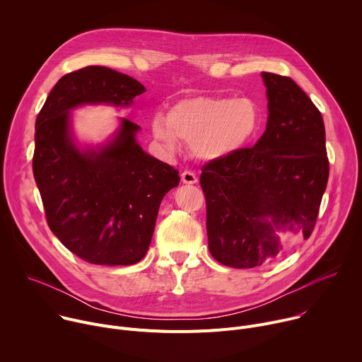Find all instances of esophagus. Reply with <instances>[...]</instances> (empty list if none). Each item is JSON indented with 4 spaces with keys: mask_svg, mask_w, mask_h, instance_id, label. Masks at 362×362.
<instances>
[{
    "mask_svg": "<svg viewBox=\"0 0 362 362\" xmlns=\"http://www.w3.org/2000/svg\"><path fill=\"white\" fill-rule=\"evenodd\" d=\"M180 177H182V182L186 183V185H194V183L197 182L196 175H194L193 172H189V170H185V172L180 175Z\"/></svg>",
    "mask_w": 362,
    "mask_h": 362,
    "instance_id": "esophagus-1",
    "label": "esophagus"
}]
</instances>
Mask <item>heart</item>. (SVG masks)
Listing matches in <instances>:
<instances>
[{
	"label": "heart",
	"instance_id": "1",
	"mask_svg": "<svg viewBox=\"0 0 362 362\" xmlns=\"http://www.w3.org/2000/svg\"><path fill=\"white\" fill-rule=\"evenodd\" d=\"M261 115L249 97L197 95L177 101L165 119L153 122V134L168 150L179 141L202 160L215 162L243 147L259 127Z\"/></svg>",
	"mask_w": 362,
	"mask_h": 362
}]
</instances>
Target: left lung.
Wrapping results in <instances>:
<instances>
[{
  "label": "left lung",
  "mask_w": 362,
  "mask_h": 362,
  "mask_svg": "<svg viewBox=\"0 0 362 362\" xmlns=\"http://www.w3.org/2000/svg\"><path fill=\"white\" fill-rule=\"evenodd\" d=\"M262 77L265 133L253 147L206 163L199 180L209 250L230 268L274 262L281 250L276 229L311 236L329 176L321 112L291 77Z\"/></svg>",
  "instance_id": "left-lung-1"
}]
</instances>
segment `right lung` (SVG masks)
Returning a JSON list of instances; mask_svg holds the SVG:
<instances>
[{
    "label": "right lung",
    "instance_id": "right-lung-1",
    "mask_svg": "<svg viewBox=\"0 0 362 362\" xmlns=\"http://www.w3.org/2000/svg\"><path fill=\"white\" fill-rule=\"evenodd\" d=\"M144 91L127 74L87 66L63 76L37 116L33 173L48 228L88 264L141 261L160 202L180 177L143 151L134 139L139 126L127 119L109 146L80 151L69 137V110L83 103L126 106Z\"/></svg>",
    "mask_w": 362,
    "mask_h": 362
}]
</instances>
